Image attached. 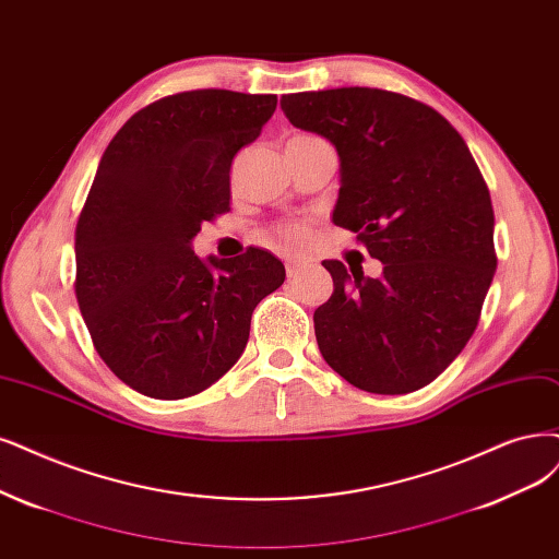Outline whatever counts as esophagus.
Instances as JSON below:
<instances>
[{
    "label": "esophagus",
    "instance_id": "1",
    "mask_svg": "<svg viewBox=\"0 0 559 559\" xmlns=\"http://www.w3.org/2000/svg\"><path fill=\"white\" fill-rule=\"evenodd\" d=\"M308 264V260L306 258H287V262H285V269H287V276L290 278H295L301 269Z\"/></svg>",
    "mask_w": 559,
    "mask_h": 559
}]
</instances>
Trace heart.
<instances>
[{"instance_id":"obj_1","label":"heart","mask_w":559,"mask_h":559,"mask_svg":"<svg viewBox=\"0 0 559 559\" xmlns=\"http://www.w3.org/2000/svg\"><path fill=\"white\" fill-rule=\"evenodd\" d=\"M306 138H313V135H297L293 140H306ZM306 235H308V230H306V225H301V223H290V225L281 227V237L287 243H299V241L306 239Z\"/></svg>"}]
</instances>
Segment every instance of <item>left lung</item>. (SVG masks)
Returning a JSON list of instances; mask_svg holds the SVG:
<instances>
[{"instance_id":"left-lung-1","label":"left lung","mask_w":559,"mask_h":559,"mask_svg":"<svg viewBox=\"0 0 559 559\" xmlns=\"http://www.w3.org/2000/svg\"><path fill=\"white\" fill-rule=\"evenodd\" d=\"M293 127L336 147L332 221L382 276L324 260L334 295L316 316L324 361L370 394H409L461 355L495 276L492 204L465 140L403 94L338 87L281 98Z\"/></svg>"}]
</instances>
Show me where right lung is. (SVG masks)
Listing matches in <instances>:
<instances>
[{
    "mask_svg": "<svg viewBox=\"0 0 559 559\" xmlns=\"http://www.w3.org/2000/svg\"><path fill=\"white\" fill-rule=\"evenodd\" d=\"M276 94L195 90L135 112L103 152L75 227V297L96 353L140 394H200L241 357L255 306L285 281L264 248L193 253L230 206V165Z\"/></svg>",
    "mask_w": 559,
    "mask_h": 559,
    "instance_id": "right-lung-1",
    "label": "right lung"
}]
</instances>
